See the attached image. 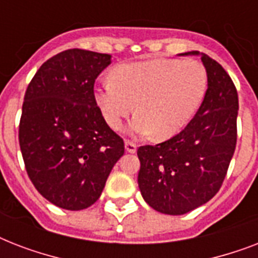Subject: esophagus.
I'll use <instances>...</instances> for the list:
<instances>
[{
    "label": "esophagus",
    "instance_id": "34e87169",
    "mask_svg": "<svg viewBox=\"0 0 258 258\" xmlns=\"http://www.w3.org/2000/svg\"><path fill=\"white\" fill-rule=\"evenodd\" d=\"M124 147H125V151L127 153H137V145L134 143V142H130V141H125L124 142Z\"/></svg>",
    "mask_w": 258,
    "mask_h": 258
}]
</instances>
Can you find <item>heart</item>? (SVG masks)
Segmentation results:
<instances>
[{"mask_svg": "<svg viewBox=\"0 0 258 258\" xmlns=\"http://www.w3.org/2000/svg\"><path fill=\"white\" fill-rule=\"evenodd\" d=\"M208 88L205 67L196 60L155 58L120 64L113 79L95 87V101L107 124L119 130L133 112L130 124L137 137L167 139L180 133L200 108Z\"/></svg>", "mask_w": 258, "mask_h": 258, "instance_id": "1", "label": "heart"}]
</instances>
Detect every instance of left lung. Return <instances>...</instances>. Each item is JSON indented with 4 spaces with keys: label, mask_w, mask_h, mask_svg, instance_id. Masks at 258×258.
I'll list each match as a JSON object with an SVG mask.
<instances>
[{
    "label": "left lung",
    "mask_w": 258,
    "mask_h": 258,
    "mask_svg": "<svg viewBox=\"0 0 258 258\" xmlns=\"http://www.w3.org/2000/svg\"><path fill=\"white\" fill-rule=\"evenodd\" d=\"M208 89L190 123L175 137L138 149L142 197L159 213L180 216L206 204L220 190L237 143L238 95L222 67L198 50Z\"/></svg>",
    "instance_id": "obj_1"
}]
</instances>
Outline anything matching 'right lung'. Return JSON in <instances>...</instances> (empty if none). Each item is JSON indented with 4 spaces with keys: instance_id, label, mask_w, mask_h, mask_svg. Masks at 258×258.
<instances>
[{
    "instance_id": "obj_1",
    "label": "right lung",
    "mask_w": 258,
    "mask_h": 258,
    "mask_svg": "<svg viewBox=\"0 0 258 258\" xmlns=\"http://www.w3.org/2000/svg\"><path fill=\"white\" fill-rule=\"evenodd\" d=\"M109 64L111 54L64 50L46 60L26 88L18 130L26 172L45 200L66 210L95 204L124 154L93 95Z\"/></svg>"
}]
</instances>
